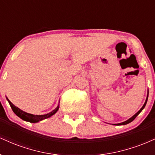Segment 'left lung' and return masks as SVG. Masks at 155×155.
Instances as JSON below:
<instances>
[{
    "mask_svg": "<svg viewBox=\"0 0 155 155\" xmlns=\"http://www.w3.org/2000/svg\"><path fill=\"white\" fill-rule=\"evenodd\" d=\"M148 97H149V90H148V91H147V99H146V101H145V103H144V104L143 105V106H142L141 108H140V109L139 110V111H138V112H137V113L133 115V116L132 117H130V118L128 119V120H127L124 121V122H121V123H118V124H113L114 125H124V124H127L130 123V122H133V121L135 120V118H136V117L137 116H138V114H139L140 113V112H141L142 110H143V108H144L145 106H146V104H147V100H148Z\"/></svg>",
    "mask_w": 155,
    "mask_h": 155,
    "instance_id": "left-lung-1",
    "label": "left lung"
}]
</instances>
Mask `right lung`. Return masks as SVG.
I'll use <instances>...</instances> for the list:
<instances>
[{
	"label": "right lung",
	"instance_id": "1",
	"mask_svg": "<svg viewBox=\"0 0 155 155\" xmlns=\"http://www.w3.org/2000/svg\"><path fill=\"white\" fill-rule=\"evenodd\" d=\"M6 100L8 101V104H9L12 111H14V113H15L17 117H19V118H21L24 121L30 122H31V123H36V122H40V121L45 120V119H47L49 118V117H51L58 111V109H59V107H60V105L58 104L56 108L53 110V111H51V112H49V113L46 114H43V115H35V114H32L27 113V112L22 111V110H21L20 108L17 107V106H15V105L8 100V97H6Z\"/></svg>",
	"mask_w": 155,
	"mask_h": 155
}]
</instances>
